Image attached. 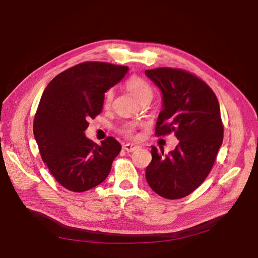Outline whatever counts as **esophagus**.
I'll return each instance as SVG.
<instances>
[{
	"instance_id": "34e87169",
	"label": "esophagus",
	"mask_w": 258,
	"mask_h": 258,
	"mask_svg": "<svg viewBox=\"0 0 258 258\" xmlns=\"http://www.w3.org/2000/svg\"><path fill=\"white\" fill-rule=\"evenodd\" d=\"M123 148L124 150H126L127 152H135V151H137V150H139L140 148V146L138 145V144H134V143H127V144H124L123 145Z\"/></svg>"
}]
</instances>
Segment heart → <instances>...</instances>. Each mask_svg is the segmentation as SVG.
I'll list each match as a JSON object with an SVG mask.
<instances>
[{
    "instance_id": "heart-1",
    "label": "heart",
    "mask_w": 258,
    "mask_h": 258,
    "mask_svg": "<svg viewBox=\"0 0 258 258\" xmlns=\"http://www.w3.org/2000/svg\"><path fill=\"white\" fill-rule=\"evenodd\" d=\"M124 86H126L127 90L131 93L132 97H134L139 103L151 102L152 101L154 96L153 87L150 83L143 80L142 77L131 76L130 79L126 82V84H124ZM113 98H114V90L108 89L104 95V105L110 106L113 101ZM137 126L138 123H134V122L123 124L120 130L121 134H123L124 136L129 138L135 137V131Z\"/></svg>"
}]
</instances>
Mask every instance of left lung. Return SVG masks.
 Here are the masks:
<instances>
[{
    "instance_id": "obj_1",
    "label": "left lung",
    "mask_w": 258,
    "mask_h": 258,
    "mask_svg": "<svg viewBox=\"0 0 258 258\" xmlns=\"http://www.w3.org/2000/svg\"><path fill=\"white\" fill-rule=\"evenodd\" d=\"M145 75L162 95L156 135L174 131L178 140L168 155L152 146L146 181L163 198H183L205 181L223 143L220 104L205 82L183 70L159 68L146 70Z\"/></svg>"
}]
</instances>
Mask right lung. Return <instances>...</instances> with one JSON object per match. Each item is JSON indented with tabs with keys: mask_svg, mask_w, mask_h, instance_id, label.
I'll list each match as a JSON object with an SVG mask.
<instances>
[{
	"mask_svg": "<svg viewBox=\"0 0 258 258\" xmlns=\"http://www.w3.org/2000/svg\"><path fill=\"white\" fill-rule=\"evenodd\" d=\"M128 67L83 62L57 75L45 88L33 134L45 165L67 189L82 192L102 183L121 145L112 137L96 144L85 136L88 120L102 111L104 93Z\"/></svg>",
	"mask_w": 258,
	"mask_h": 258,
	"instance_id": "add662e5",
	"label": "right lung"
}]
</instances>
